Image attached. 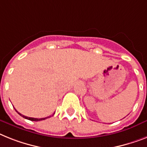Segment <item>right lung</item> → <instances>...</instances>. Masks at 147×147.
I'll list each match as a JSON object with an SVG mask.
<instances>
[{"label":"right lung","instance_id":"right-lung-1","mask_svg":"<svg viewBox=\"0 0 147 147\" xmlns=\"http://www.w3.org/2000/svg\"><path fill=\"white\" fill-rule=\"evenodd\" d=\"M16 112L18 113V111H16ZM19 113V114L20 115V116H22L23 118L26 119L31 120V121H36V122H37V121H40V120H44V119H47V118H49V117H50V116H48V117H46V118H41V119L31 118V117H28V116H24V115H22L21 113Z\"/></svg>","mask_w":147,"mask_h":147}]
</instances>
